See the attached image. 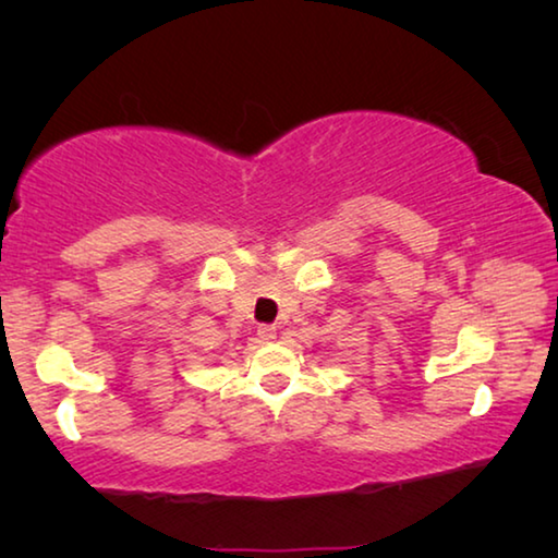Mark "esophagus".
I'll return each mask as SVG.
<instances>
[{
  "label": "esophagus",
  "instance_id": "34e87169",
  "mask_svg": "<svg viewBox=\"0 0 558 558\" xmlns=\"http://www.w3.org/2000/svg\"><path fill=\"white\" fill-rule=\"evenodd\" d=\"M276 327H272V325H260L258 327V337L263 339V342H272V339H276Z\"/></svg>",
  "mask_w": 558,
  "mask_h": 558
}]
</instances>
